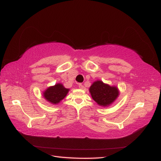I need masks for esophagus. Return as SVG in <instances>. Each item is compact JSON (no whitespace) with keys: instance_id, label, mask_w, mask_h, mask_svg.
Instances as JSON below:
<instances>
[{"instance_id":"34e87169","label":"esophagus","mask_w":161,"mask_h":161,"mask_svg":"<svg viewBox=\"0 0 161 161\" xmlns=\"http://www.w3.org/2000/svg\"><path fill=\"white\" fill-rule=\"evenodd\" d=\"M79 88L82 89H84V86L81 84H79Z\"/></svg>"}]
</instances>
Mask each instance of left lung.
I'll list each match as a JSON object with an SVG mask.
<instances>
[{
  "label": "left lung",
  "instance_id": "1",
  "mask_svg": "<svg viewBox=\"0 0 161 161\" xmlns=\"http://www.w3.org/2000/svg\"><path fill=\"white\" fill-rule=\"evenodd\" d=\"M89 92L92 98L101 106H108L116 100L119 95L118 89L103 83L102 81H94L90 86Z\"/></svg>",
  "mask_w": 161,
  "mask_h": 161
}]
</instances>
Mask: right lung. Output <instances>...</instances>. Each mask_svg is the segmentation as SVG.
Returning a JSON list of instances; mask_svg holds the SVG:
<instances>
[{"label": "right lung", "instance_id": "obj_1", "mask_svg": "<svg viewBox=\"0 0 161 161\" xmlns=\"http://www.w3.org/2000/svg\"><path fill=\"white\" fill-rule=\"evenodd\" d=\"M69 92L68 89L64 87L62 84H56L55 86H50L43 92V97L53 104H58L65 97Z\"/></svg>", "mask_w": 161, "mask_h": 161}]
</instances>
